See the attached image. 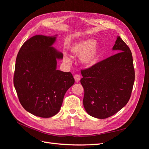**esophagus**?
Returning <instances> with one entry per match:
<instances>
[{"label": "esophagus", "instance_id": "34e87169", "mask_svg": "<svg viewBox=\"0 0 149 149\" xmlns=\"http://www.w3.org/2000/svg\"><path fill=\"white\" fill-rule=\"evenodd\" d=\"M74 78L75 79L76 82H79L80 79H81V77H80V76L79 74H75L74 76Z\"/></svg>", "mask_w": 149, "mask_h": 149}]
</instances>
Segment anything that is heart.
Segmentation results:
<instances>
[{
	"mask_svg": "<svg viewBox=\"0 0 149 149\" xmlns=\"http://www.w3.org/2000/svg\"><path fill=\"white\" fill-rule=\"evenodd\" d=\"M93 40H80L76 42L71 48V52L73 55L77 56H81V61L86 67H91L95 65L99 57V49ZM64 60L68 62L70 59L66 55H64Z\"/></svg>",
	"mask_w": 149,
	"mask_h": 149,
	"instance_id": "b5f03b06",
	"label": "heart"
}]
</instances>
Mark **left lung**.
Segmentation results:
<instances>
[{"label":"left lung","mask_w":149,"mask_h":149,"mask_svg":"<svg viewBox=\"0 0 149 149\" xmlns=\"http://www.w3.org/2000/svg\"><path fill=\"white\" fill-rule=\"evenodd\" d=\"M112 49L119 53L81 71L84 107L98 119L113 116L127 104L135 80L131 51L119 36Z\"/></svg>","instance_id":"1"}]
</instances>
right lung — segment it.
<instances>
[{"label":"right lung","instance_id":"1","mask_svg":"<svg viewBox=\"0 0 149 149\" xmlns=\"http://www.w3.org/2000/svg\"><path fill=\"white\" fill-rule=\"evenodd\" d=\"M56 37L35 35L17 54L13 84L21 105L40 118L59 112L67 90L74 83L70 72L56 70L63 54L52 47Z\"/></svg>","mask_w":149,"mask_h":149}]
</instances>
